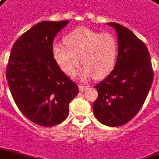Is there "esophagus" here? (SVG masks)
<instances>
[{"instance_id":"esophagus-1","label":"esophagus","mask_w":159,"mask_h":159,"mask_svg":"<svg viewBox=\"0 0 159 159\" xmlns=\"http://www.w3.org/2000/svg\"><path fill=\"white\" fill-rule=\"evenodd\" d=\"M87 88H88V86H82V85H80L79 86L80 91H82V92H83V91L86 90Z\"/></svg>"}]
</instances>
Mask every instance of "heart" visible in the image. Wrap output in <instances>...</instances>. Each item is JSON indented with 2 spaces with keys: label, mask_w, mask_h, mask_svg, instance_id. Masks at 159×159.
Instances as JSON below:
<instances>
[{
  "label": "heart",
  "mask_w": 159,
  "mask_h": 159,
  "mask_svg": "<svg viewBox=\"0 0 159 159\" xmlns=\"http://www.w3.org/2000/svg\"><path fill=\"white\" fill-rule=\"evenodd\" d=\"M65 46L54 44L52 56L59 67L67 75H73L83 65L80 77L83 80L102 78L114 67L117 53V40L109 32L80 27L69 32L63 39Z\"/></svg>",
  "instance_id": "heart-1"
}]
</instances>
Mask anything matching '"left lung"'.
Listing matches in <instances>:
<instances>
[{
  "label": "left lung",
  "mask_w": 159,
  "mask_h": 159,
  "mask_svg": "<svg viewBox=\"0 0 159 159\" xmlns=\"http://www.w3.org/2000/svg\"><path fill=\"white\" fill-rule=\"evenodd\" d=\"M118 54L114 69L95 86L98 97L93 109L97 119L104 125L118 127L136 116L147 98L153 71L146 45L132 31L115 22Z\"/></svg>",
  "instance_id": "8db88e82"
}]
</instances>
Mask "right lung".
<instances>
[{
  "mask_svg": "<svg viewBox=\"0 0 159 159\" xmlns=\"http://www.w3.org/2000/svg\"><path fill=\"white\" fill-rule=\"evenodd\" d=\"M69 20L42 21L18 38L7 67V79L16 106L32 123L52 127L68 115L77 85L61 70L52 56L54 37Z\"/></svg>",
  "mask_w": 159,
  "mask_h": 159,
  "instance_id": "1",
  "label": "right lung"
}]
</instances>
